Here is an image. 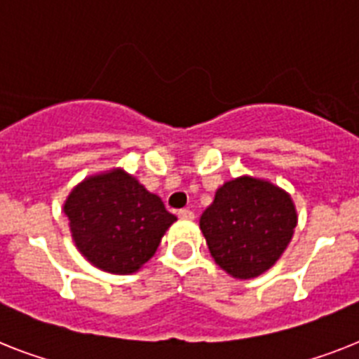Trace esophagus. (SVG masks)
<instances>
[{
	"label": "esophagus",
	"instance_id": "obj_1",
	"mask_svg": "<svg viewBox=\"0 0 359 359\" xmlns=\"http://www.w3.org/2000/svg\"><path fill=\"white\" fill-rule=\"evenodd\" d=\"M179 217L180 219H194V212H191V210H179Z\"/></svg>",
	"mask_w": 359,
	"mask_h": 359
}]
</instances>
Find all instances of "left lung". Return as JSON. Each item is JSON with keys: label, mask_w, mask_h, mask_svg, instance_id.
Instances as JSON below:
<instances>
[{"label": "left lung", "mask_w": 359, "mask_h": 359, "mask_svg": "<svg viewBox=\"0 0 359 359\" xmlns=\"http://www.w3.org/2000/svg\"><path fill=\"white\" fill-rule=\"evenodd\" d=\"M215 263L237 279H252L283 255L297 224L290 195L254 177L228 180L201 215Z\"/></svg>", "instance_id": "8db88e82"}]
</instances>
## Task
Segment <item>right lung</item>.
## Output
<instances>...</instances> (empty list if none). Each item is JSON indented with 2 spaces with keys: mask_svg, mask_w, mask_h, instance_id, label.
I'll return each instance as SVG.
<instances>
[{
  "mask_svg": "<svg viewBox=\"0 0 359 359\" xmlns=\"http://www.w3.org/2000/svg\"><path fill=\"white\" fill-rule=\"evenodd\" d=\"M80 254L109 273H133L147 263L177 217L123 170L87 177L63 204Z\"/></svg>",
  "mask_w": 359,
  "mask_h": 359,
  "instance_id": "1",
  "label": "right lung"
}]
</instances>
